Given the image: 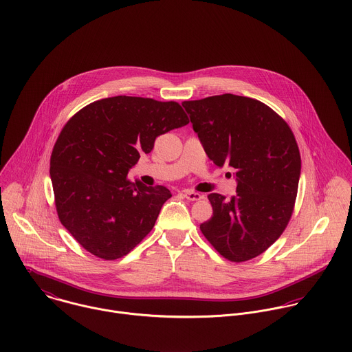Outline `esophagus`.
<instances>
[{
  "instance_id": "esophagus-1",
  "label": "esophagus",
  "mask_w": 352,
  "mask_h": 352,
  "mask_svg": "<svg viewBox=\"0 0 352 352\" xmlns=\"http://www.w3.org/2000/svg\"><path fill=\"white\" fill-rule=\"evenodd\" d=\"M182 195H184V196H185V199H186V200H189V201H196V200L203 199V196H201L200 193L193 192V190H184V192H182Z\"/></svg>"
}]
</instances>
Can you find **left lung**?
<instances>
[{"instance_id": "obj_1", "label": "left lung", "mask_w": 352, "mask_h": 352, "mask_svg": "<svg viewBox=\"0 0 352 352\" xmlns=\"http://www.w3.org/2000/svg\"><path fill=\"white\" fill-rule=\"evenodd\" d=\"M182 107L210 160L236 170L237 195H208L212 217L200 230L226 259L250 261L291 219L302 170L294 133L270 107L244 96H212Z\"/></svg>"}]
</instances>
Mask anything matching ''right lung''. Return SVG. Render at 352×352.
Listing matches in <instances>:
<instances>
[{
    "label": "right lung",
    "instance_id": "right-lung-1",
    "mask_svg": "<svg viewBox=\"0 0 352 352\" xmlns=\"http://www.w3.org/2000/svg\"><path fill=\"white\" fill-rule=\"evenodd\" d=\"M189 123L174 101L116 96L94 101L61 130L50 157V179L61 225L90 254L127 255L152 230L164 186L126 177L156 137Z\"/></svg>",
    "mask_w": 352,
    "mask_h": 352
}]
</instances>
